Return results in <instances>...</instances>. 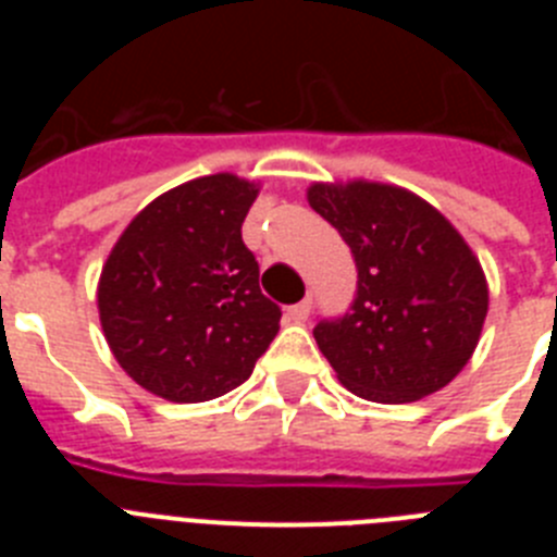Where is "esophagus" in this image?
<instances>
[{"label":"esophagus","mask_w":557,"mask_h":557,"mask_svg":"<svg viewBox=\"0 0 557 557\" xmlns=\"http://www.w3.org/2000/svg\"><path fill=\"white\" fill-rule=\"evenodd\" d=\"M309 309H312V301H309V298H304L301 304H293V307L287 309V321L304 323L309 318Z\"/></svg>","instance_id":"1"}]
</instances>
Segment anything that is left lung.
<instances>
[{
	"mask_svg": "<svg viewBox=\"0 0 557 557\" xmlns=\"http://www.w3.org/2000/svg\"><path fill=\"white\" fill-rule=\"evenodd\" d=\"M307 200L357 262V295L314 339L343 387L379 405L418 401L462 371L488 314L480 259L412 191L373 181L312 184Z\"/></svg>",
	"mask_w": 557,
	"mask_h": 557,
	"instance_id": "1",
	"label": "left lung"
}]
</instances>
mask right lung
<instances>
[{"label": "right lung", "mask_w": 557, "mask_h": 557, "mask_svg": "<svg viewBox=\"0 0 557 557\" xmlns=\"http://www.w3.org/2000/svg\"><path fill=\"white\" fill-rule=\"evenodd\" d=\"M259 186L231 172L181 184L131 220L102 264L97 309L145 391L198 405L234 391L278 334L243 223Z\"/></svg>", "instance_id": "1"}]
</instances>
